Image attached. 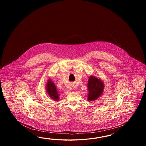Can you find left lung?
I'll use <instances>...</instances> for the list:
<instances>
[{"label": "left lung", "mask_w": 146, "mask_h": 146, "mask_svg": "<svg viewBox=\"0 0 146 146\" xmlns=\"http://www.w3.org/2000/svg\"><path fill=\"white\" fill-rule=\"evenodd\" d=\"M87 88L88 90V101H96L102 94L104 84L102 80L94 76H90L89 78Z\"/></svg>", "instance_id": "obj_1"}]
</instances>
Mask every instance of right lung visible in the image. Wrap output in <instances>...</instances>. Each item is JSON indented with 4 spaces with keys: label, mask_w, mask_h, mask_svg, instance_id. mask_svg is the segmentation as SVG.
I'll return each mask as SVG.
<instances>
[{
    "label": "right lung",
    "mask_w": 146,
    "mask_h": 146,
    "mask_svg": "<svg viewBox=\"0 0 146 146\" xmlns=\"http://www.w3.org/2000/svg\"><path fill=\"white\" fill-rule=\"evenodd\" d=\"M47 81V82L45 86L47 94L54 101L57 102L58 101L60 96L55 84L50 78H49Z\"/></svg>",
    "instance_id": "right-lung-1"
}]
</instances>
